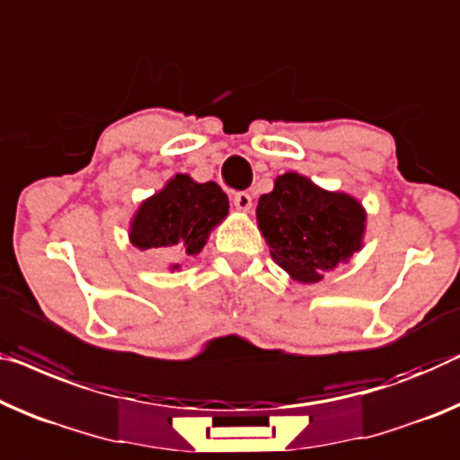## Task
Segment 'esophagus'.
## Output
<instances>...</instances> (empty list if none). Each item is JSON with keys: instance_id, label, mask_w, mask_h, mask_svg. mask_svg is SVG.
Returning a JSON list of instances; mask_svg holds the SVG:
<instances>
[{"instance_id": "obj_1", "label": "esophagus", "mask_w": 460, "mask_h": 460, "mask_svg": "<svg viewBox=\"0 0 460 460\" xmlns=\"http://www.w3.org/2000/svg\"><path fill=\"white\" fill-rule=\"evenodd\" d=\"M233 204H235L237 210L248 212L252 208V196L248 191H237V194L233 196Z\"/></svg>"}]
</instances>
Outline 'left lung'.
I'll return each mask as SVG.
<instances>
[{"mask_svg":"<svg viewBox=\"0 0 460 460\" xmlns=\"http://www.w3.org/2000/svg\"><path fill=\"white\" fill-rule=\"evenodd\" d=\"M256 218L274 262L293 280L312 285L363 248L367 215L358 198L289 171L260 196Z\"/></svg>","mask_w":460,"mask_h":460,"instance_id":"1","label":"left lung"}]
</instances>
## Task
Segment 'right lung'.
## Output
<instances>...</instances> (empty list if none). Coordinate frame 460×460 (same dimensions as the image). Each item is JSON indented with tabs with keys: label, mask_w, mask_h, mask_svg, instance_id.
Wrapping results in <instances>:
<instances>
[{
	"label": "right lung",
	"mask_w": 460,
	"mask_h": 460,
	"mask_svg": "<svg viewBox=\"0 0 460 460\" xmlns=\"http://www.w3.org/2000/svg\"><path fill=\"white\" fill-rule=\"evenodd\" d=\"M229 215V198L215 181L198 183L177 173L144 200L129 223V242L138 250L173 248L175 256H196L210 231ZM180 270V264H171Z\"/></svg>",
	"instance_id": "1"
}]
</instances>
